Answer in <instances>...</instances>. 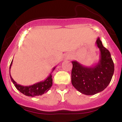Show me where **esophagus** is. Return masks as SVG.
Instances as JSON below:
<instances>
[{
	"label": "esophagus",
	"instance_id": "esophagus-1",
	"mask_svg": "<svg viewBox=\"0 0 122 122\" xmlns=\"http://www.w3.org/2000/svg\"><path fill=\"white\" fill-rule=\"evenodd\" d=\"M67 58L68 59V58H69V57H67Z\"/></svg>",
	"mask_w": 122,
	"mask_h": 122
}]
</instances>
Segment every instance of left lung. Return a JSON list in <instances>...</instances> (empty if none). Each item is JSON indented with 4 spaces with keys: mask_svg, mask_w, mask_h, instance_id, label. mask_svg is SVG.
<instances>
[{
    "mask_svg": "<svg viewBox=\"0 0 122 122\" xmlns=\"http://www.w3.org/2000/svg\"><path fill=\"white\" fill-rule=\"evenodd\" d=\"M96 44L100 51L97 64L86 67L77 61H72L71 83L76 89L86 95H94L104 90L114 73V63L109 51L103 46L99 38Z\"/></svg>",
    "mask_w": 122,
    "mask_h": 122,
    "instance_id": "left-lung-1",
    "label": "left lung"
}]
</instances>
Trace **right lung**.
Wrapping results in <instances>:
<instances>
[{"instance_id": "obj_1", "label": "right lung", "mask_w": 122, "mask_h": 122, "mask_svg": "<svg viewBox=\"0 0 122 122\" xmlns=\"http://www.w3.org/2000/svg\"><path fill=\"white\" fill-rule=\"evenodd\" d=\"M13 60L11 62L9 68V74L10 77V79L12 80V83H13L14 86H15L16 88L24 95L30 97H35L38 96L42 95L44 93H46L51 88L52 85V72L54 71L55 67H54L52 69V71L51 73L50 74V76L46 78L44 81L38 82V83H35V84L31 85V86H23L21 85L17 84L16 82L15 81L12 77L10 76V69L11 66H12Z\"/></svg>"}]
</instances>
